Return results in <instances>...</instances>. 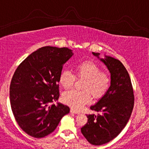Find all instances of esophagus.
<instances>
[{
    "label": "esophagus",
    "mask_w": 149,
    "mask_h": 149,
    "mask_svg": "<svg viewBox=\"0 0 149 149\" xmlns=\"http://www.w3.org/2000/svg\"><path fill=\"white\" fill-rule=\"evenodd\" d=\"M70 113H75V114H78V113H79V111H75L74 109H70Z\"/></svg>",
    "instance_id": "1"
}]
</instances>
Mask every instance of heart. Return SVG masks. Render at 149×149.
<instances>
[{
  "label": "heart",
  "instance_id": "1",
  "mask_svg": "<svg viewBox=\"0 0 149 149\" xmlns=\"http://www.w3.org/2000/svg\"><path fill=\"white\" fill-rule=\"evenodd\" d=\"M76 76L68 70H63L60 74L59 81L63 88L73 87L77 79H83L81 88L83 90H73L65 92L62 97L63 102L73 109L79 110L89 103L92 99H100L109 89L111 77L105 70L91 60H85L75 65Z\"/></svg>",
  "mask_w": 149,
  "mask_h": 149
}]
</instances>
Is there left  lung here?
Returning <instances> with one entry per match:
<instances>
[{"mask_svg":"<svg viewBox=\"0 0 149 149\" xmlns=\"http://www.w3.org/2000/svg\"><path fill=\"white\" fill-rule=\"evenodd\" d=\"M99 57L100 53L93 52ZM111 73V83L107 93L90 109L97 115H86L87 123L81 128L87 141L95 146L107 143L126 126L134 106V91L127 70L119 60L111 57L101 59Z\"/></svg>","mask_w":149,"mask_h":149,"instance_id":"8db88e82","label":"left lung"}]
</instances>
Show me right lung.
Returning a JSON list of instances; mask_svg holds the SVG:
<instances>
[{
	"label": "right lung",
	"instance_id": "add662e5",
	"mask_svg": "<svg viewBox=\"0 0 149 149\" xmlns=\"http://www.w3.org/2000/svg\"><path fill=\"white\" fill-rule=\"evenodd\" d=\"M72 54L66 47H42L16 69L10 84V102L16 122L27 135L36 138L49 135L70 112L67 105L51 103L58 100L60 74Z\"/></svg>",
	"mask_w": 149,
	"mask_h": 149
}]
</instances>
